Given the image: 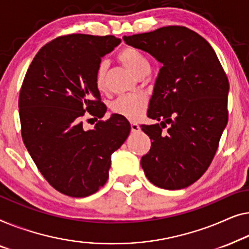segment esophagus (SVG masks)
<instances>
[{"instance_id": "obj_1", "label": "esophagus", "mask_w": 249, "mask_h": 249, "mask_svg": "<svg viewBox=\"0 0 249 249\" xmlns=\"http://www.w3.org/2000/svg\"><path fill=\"white\" fill-rule=\"evenodd\" d=\"M131 128H132V132H139L140 131V125L136 124V123H132Z\"/></svg>"}]
</instances>
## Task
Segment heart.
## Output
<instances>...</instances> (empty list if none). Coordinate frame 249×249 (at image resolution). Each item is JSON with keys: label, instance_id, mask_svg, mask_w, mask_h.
<instances>
[{"label": "heart", "instance_id": "b5f03b06", "mask_svg": "<svg viewBox=\"0 0 249 249\" xmlns=\"http://www.w3.org/2000/svg\"><path fill=\"white\" fill-rule=\"evenodd\" d=\"M118 59L126 69L135 75H139L143 70L150 69V63L142 52L134 47H125L118 54ZM107 63H100L96 71V86L100 91L106 88ZM148 107V98L144 94H128L115 101L111 109L115 114L121 115L129 121H138L145 113Z\"/></svg>", "mask_w": 249, "mask_h": 249}]
</instances>
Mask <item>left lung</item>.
<instances>
[{
    "instance_id": "8db88e82",
    "label": "left lung",
    "mask_w": 249,
    "mask_h": 249,
    "mask_svg": "<svg viewBox=\"0 0 249 249\" xmlns=\"http://www.w3.org/2000/svg\"><path fill=\"white\" fill-rule=\"evenodd\" d=\"M123 39L162 64L148 110L159 123L142 125L151 139L141 159L145 176L163 190L190 186L209 168L228 123V78L211 45L186 27Z\"/></svg>"
}]
</instances>
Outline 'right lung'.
<instances>
[{
    "instance_id": "obj_1",
    "label": "right lung",
    "mask_w": 249,
    "mask_h": 249,
    "mask_svg": "<svg viewBox=\"0 0 249 249\" xmlns=\"http://www.w3.org/2000/svg\"><path fill=\"white\" fill-rule=\"evenodd\" d=\"M121 41L82 34L56 38L35 56L21 87L24 145L45 179L71 197H86L106 184L111 155L131 132L129 122L117 114L89 131L82 125L86 111L94 118L106 113L96 71Z\"/></svg>"
}]
</instances>
